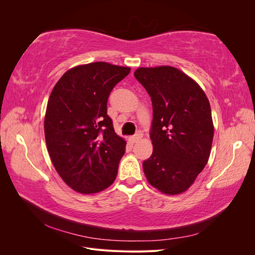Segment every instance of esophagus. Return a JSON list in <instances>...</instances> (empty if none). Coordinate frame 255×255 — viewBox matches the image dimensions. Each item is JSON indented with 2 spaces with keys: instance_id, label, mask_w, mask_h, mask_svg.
I'll return each mask as SVG.
<instances>
[{
  "instance_id": "obj_1",
  "label": "esophagus",
  "mask_w": 255,
  "mask_h": 255,
  "mask_svg": "<svg viewBox=\"0 0 255 255\" xmlns=\"http://www.w3.org/2000/svg\"><path fill=\"white\" fill-rule=\"evenodd\" d=\"M142 138V133H141V130H138V132L130 138V140H132L133 142H137V141H139L140 139Z\"/></svg>"
}]
</instances>
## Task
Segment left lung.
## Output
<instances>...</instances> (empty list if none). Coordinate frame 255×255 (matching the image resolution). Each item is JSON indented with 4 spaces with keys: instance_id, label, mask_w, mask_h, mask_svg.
Segmentation results:
<instances>
[{
    "instance_id": "1",
    "label": "left lung",
    "mask_w": 255,
    "mask_h": 255,
    "mask_svg": "<svg viewBox=\"0 0 255 255\" xmlns=\"http://www.w3.org/2000/svg\"><path fill=\"white\" fill-rule=\"evenodd\" d=\"M134 75L153 107V153L142 163L143 172L159 191L181 194L210 157L214 137L210 102L201 87L176 68H138Z\"/></svg>"
}]
</instances>
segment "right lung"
Wrapping results in <instances>:
<instances>
[{
  "label": "right lung",
  "instance_id": "obj_1",
  "mask_svg": "<svg viewBox=\"0 0 255 255\" xmlns=\"http://www.w3.org/2000/svg\"><path fill=\"white\" fill-rule=\"evenodd\" d=\"M128 67L97 61L68 70L54 86L44 118L52 163L61 179L81 194H96L114 183L127 142L107 115L111 91Z\"/></svg>",
  "mask_w": 255,
  "mask_h": 255
}]
</instances>
